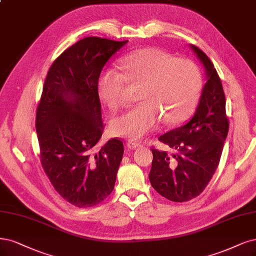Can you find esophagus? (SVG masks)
Masks as SVG:
<instances>
[{
	"label": "esophagus",
	"instance_id": "esophagus-1",
	"mask_svg": "<svg viewBox=\"0 0 256 256\" xmlns=\"http://www.w3.org/2000/svg\"><path fill=\"white\" fill-rule=\"evenodd\" d=\"M127 147L130 149H136V148L140 147V143L138 142V140H129L127 143Z\"/></svg>",
	"mask_w": 256,
	"mask_h": 256
}]
</instances>
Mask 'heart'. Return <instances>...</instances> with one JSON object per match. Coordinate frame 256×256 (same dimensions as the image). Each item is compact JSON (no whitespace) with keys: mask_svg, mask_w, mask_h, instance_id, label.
<instances>
[{"mask_svg":"<svg viewBox=\"0 0 256 256\" xmlns=\"http://www.w3.org/2000/svg\"><path fill=\"white\" fill-rule=\"evenodd\" d=\"M120 72L104 68L98 80L100 98L110 109L125 102L128 86H140V102L110 122L112 134L138 138L156 129L160 120L177 125L195 110L202 86L198 66L190 59L174 58L160 48H146L131 52Z\"/></svg>","mask_w":256,"mask_h":256,"instance_id":"b5f03b06","label":"heart"}]
</instances>
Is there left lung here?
<instances>
[{"label": "left lung", "mask_w": 256, "mask_h": 256, "mask_svg": "<svg viewBox=\"0 0 256 256\" xmlns=\"http://www.w3.org/2000/svg\"><path fill=\"white\" fill-rule=\"evenodd\" d=\"M206 68V82L192 120L158 138L172 148L168 154L152 148L149 180L152 186L174 202L196 198L206 188L218 167L228 131L222 80L210 58L190 46Z\"/></svg>", "instance_id": "1"}]
</instances>
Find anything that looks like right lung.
<instances>
[{
  "instance_id": "right-lung-1",
  "label": "right lung",
  "mask_w": 256,
  "mask_h": 256,
  "mask_svg": "<svg viewBox=\"0 0 256 256\" xmlns=\"http://www.w3.org/2000/svg\"><path fill=\"white\" fill-rule=\"evenodd\" d=\"M128 40L86 37L50 66L36 114L40 160L52 186L70 204L89 208L114 188L124 144L111 138L98 152L104 131L98 80Z\"/></svg>"
}]
</instances>
